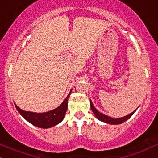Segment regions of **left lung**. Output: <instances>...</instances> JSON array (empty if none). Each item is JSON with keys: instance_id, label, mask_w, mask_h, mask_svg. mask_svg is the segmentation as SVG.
<instances>
[{"instance_id": "left-lung-1", "label": "left lung", "mask_w": 158, "mask_h": 158, "mask_svg": "<svg viewBox=\"0 0 158 158\" xmlns=\"http://www.w3.org/2000/svg\"><path fill=\"white\" fill-rule=\"evenodd\" d=\"M90 107H91V110H92L93 113H94L95 116L97 117V118H98L100 121H102V122H103V123H108V124H111V125H118V124H121V123H124V122H126V120H128V118L131 116V115L135 113V111L137 110V109L139 108V107H138V108L136 109L135 111H133L132 113H131L130 114L126 115V116H123V117H121V118H112V117L108 116V115H104V114H103V113H100V112H99L98 110H97V109L94 107V104H93L91 100H90Z\"/></svg>"}]
</instances>
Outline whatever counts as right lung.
<instances>
[{"mask_svg":"<svg viewBox=\"0 0 158 158\" xmlns=\"http://www.w3.org/2000/svg\"><path fill=\"white\" fill-rule=\"evenodd\" d=\"M71 92V90L70 91L68 97L64 99V101L59 106L51 111L46 112V113H37L24 111V110L19 109L16 104L15 106L18 110L19 114L33 126L42 128H51L58 125L64 119V115H65L68 109V101Z\"/></svg>","mask_w":158,"mask_h":158,"instance_id":"add662e5","label":"right lung"}]
</instances>
